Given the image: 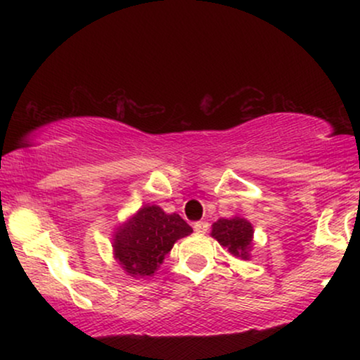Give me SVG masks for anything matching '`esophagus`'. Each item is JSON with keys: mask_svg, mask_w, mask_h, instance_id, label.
<instances>
[{"mask_svg": "<svg viewBox=\"0 0 360 360\" xmlns=\"http://www.w3.org/2000/svg\"><path fill=\"white\" fill-rule=\"evenodd\" d=\"M193 229L196 233H206L210 229V223L208 221H196L193 225Z\"/></svg>", "mask_w": 360, "mask_h": 360, "instance_id": "esophagus-1", "label": "esophagus"}]
</instances>
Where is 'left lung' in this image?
I'll return each instance as SVG.
<instances>
[{"label":"left lung","instance_id":"obj_1","mask_svg":"<svg viewBox=\"0 0 360 360\" xmlns=\"http://www.w3.org/2000/svg\"><path fill=\"white\" fill-rule=\"evenodd\" d=\"M252 225L243 218H221L213 223L212 237L220 242V245L226 247L230 254L237 257H249L250 243H252Z\"/></svg>","mask_w":360,"mask_h":360}]
</instances>
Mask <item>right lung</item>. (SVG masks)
<instances>
[{
	"label": "right lung",
	"instance_id": "1",
	"mask_svg": "<svg viewBox=\"0 0 360 360\" xmlns=\"http://www.w3.org/2000/svg\"><path fill=\"white\" fill-rule=\"evenodd\" d=\"M193 232L177 213L167 214L159 206H143L115 237V257L134 276H152L176 240Z\"/></svg>",
	"mask_w": 360,
	"mask_h": 360
}]
</instances>
